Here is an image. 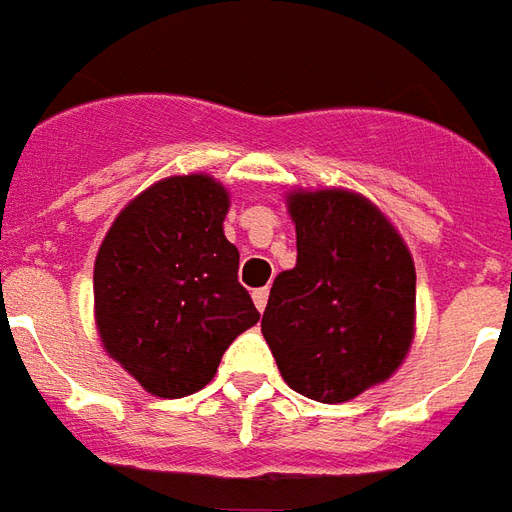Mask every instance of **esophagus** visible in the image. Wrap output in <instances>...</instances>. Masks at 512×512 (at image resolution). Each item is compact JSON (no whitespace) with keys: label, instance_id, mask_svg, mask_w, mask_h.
<instances>
[{"label":"esophagus","instance_id":"obj_1","mask_svg":"<svg viewBox=\"0 0 512 512\" xmlns=\"http://www.w3.org/2000/svg\"><path fill=\"white\" fill-rule=\"evenodd\" d=\"M267 297H270V292H267V289H253V303H256V308H259V311H264V308H267Z\"/></svg>","mask_w":512,"mask_h":512}]
</instances>
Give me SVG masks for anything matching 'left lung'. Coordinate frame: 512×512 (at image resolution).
<instances>
[{
  "mask_svg": "<svg viewBox=\"0 0 512 512\" xmlns=\"http://www.w3.org/2000/svg\"><path fill=\"white\" fill-rule=\"evenodd\" d=\"M297 264L273 281L262 333L286 386L347 402L389 380L413 342L416 270L408 245L364 195L295 190L286 198Z\"/></svg>",
  "mask_w": 512,
  "mask_h": 512,
  "instance_id": "obj_1",
  "label": "left lung"
}]
</instances>
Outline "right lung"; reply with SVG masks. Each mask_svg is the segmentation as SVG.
<instances>
[{"label": "right lung", "mask_w": 512, "mask_h": 512, "mask_svg": "<svg viewBox=\"0 0 512 512\" xmlns=\"http://www.w3.org/2000/svg\"><path fill=\"white\" fill-rule=\"evenodd\" d=\"M228 190L206 173L170 176L123 206L93 267L104 350L154 397L215 378L239 333L259 322L223 234Z\"/></svg>", "instance_id": "obj_1"}]
</instances>
